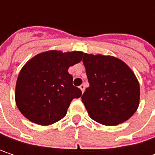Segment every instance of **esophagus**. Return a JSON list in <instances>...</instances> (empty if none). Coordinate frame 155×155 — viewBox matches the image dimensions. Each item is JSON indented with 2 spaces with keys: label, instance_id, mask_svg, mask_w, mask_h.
Masks as SVG:
<instances>
[{
  "label": "esophagus",
  "instance_id": "34e87169",
  "mask_svg": "<svg viewBox=\"0 0 155 155\" xmlns=\"http://www.w3.org/2000/svg\"><path fill=\"white\" fill-rule=\"evenodd\" d=\"M80 89H81V92H84V91H85V85H84V84H81V85L80 86Z\"/></svg>",
  "mask_w": 155,
  "mask_h": 155
}]
</instances>
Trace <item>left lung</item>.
<instances>
[{
	"mask_svg": "<svg viewBox=\"0 0 155 155\" xmlns=\"http://www.w3.org/2000/svg\"><path fill=\"white\" fill-rule=\"evenodd\" d=\"M90 86L81 96L90 117L105 126L127 121L139 105L140 87L132 70L121 60L84 54Z\"/></svg>",
	"mask_w": 155,
	"mask_h": 155,
	"instance_id": "1",
	"label": "left lung"
}]
</instances>
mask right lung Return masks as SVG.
<instances>
[{
	"mask_svg": "<svg viewBox=\"0 0 155 155\" xmlns=\"http://www.w3.org/2000/svg\"><path fill=\"white\" fill-rule=\"evenodd\" d=\"M82 55L79 51L51 50L34 56L23 66L16 83L15 100L24 117L47 126L66 115L71 101L81 96L68 69L80 63Z\"/></svg>",
	"mask_w": 155,
	"mask_h": 155,
	"instance_id": "add662e5",
	"label": "right lung"
}]
</instances>
